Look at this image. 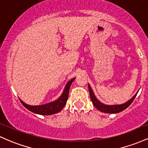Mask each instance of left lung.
<instances>
[{
    "instance_id": "obj_1",
    "label": "left lung",
    "mask_w": 148,
    "mask_h": 148,
    "mask_svg": "<svg viewBox=\"0 0 148 148\" xmlns=\"http://www.w3.org/2000/svg\"><path fill=\"white\" fill-rule=\"evenodd\" d=\"M88 90H89L90 96L92 102L95 107L96 108H97L99 111L103 112V113H120V112L123 111L125 109H126L127 107L133 102L134 99H135V97H136V95L138 94V91L130 100H128L127 102L122 103V104L108 105V104H105V103H101V101H100L96 97V96L95 95L94 92H93L92 91V89L91 88L90 84H88Z\"/></svg>"
}]
</instances>
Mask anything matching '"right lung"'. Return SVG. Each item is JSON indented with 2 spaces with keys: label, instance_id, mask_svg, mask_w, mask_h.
<instances>
[{
  "label": "right lung",
  "instance_id": "right-lung-1",
  "mask_svg": "<svg viewBox=\"0 0 148 148\" xmlns=\"http://www.w3.org/2000/svg\"><path fill=\"white\" fill-rule=\"evenodd\" d=\"M74 79H75V78H73V79H72L70 81H69L67 83L61 95L56 100H55V101H51V102L45 103V104L37 105V106H31V105L27 104V103L23 102L21 99H19L22 104H23V106L25 107L28 110L33 112V113L42 115L55 114V113L60 112L64 108V106H65L67 99H68L69 88H70L71 85H72L73 81Z\"/></svg>",
  "mask_w": 148,
  "mask_h": 148
}]
</instances>
